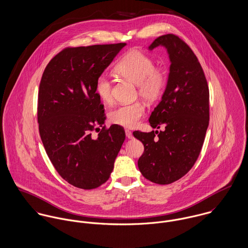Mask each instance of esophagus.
<instances>
[{"mask_svg":"<svg viewBox=\"0 0 248 248\" xmlns=\"http://www.w3.org/2000/svg\"><path fill=\"white\" fill-rule=\"evenodd\" d=\"M125 135H126V137L128 138V139H132L133 138L132 132L130 130H128V129H125Z\"/></svg>","mask_w":248,"mask_h":248,"instance_id":"obj_1","label":"esophagus"}]
</instances>
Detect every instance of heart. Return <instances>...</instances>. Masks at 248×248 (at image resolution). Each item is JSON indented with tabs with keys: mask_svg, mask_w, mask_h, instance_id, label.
Segmentation results:
<instances>
[{
	"mask_svg": "<svg viewBox=\"0 0 248 248\" xmlns=\"http://www.w3.org/2000/svg\"><path fill=\"white\" fill-rule=\"evenodd\" d=\"M115 73L137 85V93L146 102L158 101L165 92L167 76L165 70L155 66L154 60L140 50H130L123 56L114 67ZM113 83L106 75L98 77L95 83V92L105 104L113 102ZM145 112L140 102L123 105L110 111L108 118L112 124L133 127Z\"/></svg>",
	"mask_w": 248,
	"mask_h": 248,
	"instance_id": "1",
	"label": "heart"
}]
</instances>
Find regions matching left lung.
Segmentation results:
<instances>
[{
	"mask_svg": "<svg viewBox=\"0 0 248 248\" xmlns=\"http://www.w3.org/2000/svg\"><path fill=\"white\" fill-rule=\"evenodd\" d=\"M159 46L167 49L170 72L162 101L148 121L153 128L164 125L165 130H137L133 135L144 147L138 161L142 176L158 185H169L184 177L200 155L209 124V89L198 58L185 41L166 34L149 49Z\"/></svg>",
	"mask_w": 248,
	"mask_h": 248,
	"instance_id": "obj_1",
	"label": "left lung"
}]
</instances>
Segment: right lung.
<instances>
[{
    "mask_svg": "<svg viewBox=\"0 0 248 248\" xmlns=\"http://www.w3.org/2000/svg\"><path fill=\"white\" fill-rule=\"evenodd\" d=\"M125 43L66 47L46 65L39 86V132L60 176L94 189L110 176L125 139L124 127L107 128L95 83ZM102 127V129L99 127ZM95 130L99 133L91 137Z\"/></svg>",
    "mask_w": 248,
    "mask_h": 248,
    "instance_id": "obj_1",
    "label": "right lung"
}]
</instances>
